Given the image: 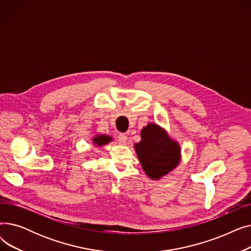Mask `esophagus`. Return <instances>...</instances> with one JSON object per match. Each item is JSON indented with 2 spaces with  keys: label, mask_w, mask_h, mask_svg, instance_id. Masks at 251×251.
<instances>
[{
  "label": "esophagus",
  "mask_w": 251,
  "mask_h": 251,
  "mask_svg": "<svg viewBox=\"0 0 251 251\" xmlns=\"http://www.w3.org/2000/svg\"><path fill=\"white\" fill-rule=\"evenodd\" d=\"M118 141L120 144H126L127 142V135L124 133H121L120 135L118 136Z\"/></svg>",
  "instance_id": "1"
}]
</instances>
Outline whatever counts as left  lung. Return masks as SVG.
Segmentation results:
<instances>
[{"instance_id":"obj_1","label":"left lung","mask_w":251,"mask_h":251,"mask_svg":"<svg viewBox=\"0 0 251 251\" xmlns=\"http://www.w3.org/2000/svg\"><path fill=\"white\" fill-rule=\"evenodd\" d=\"M141 140L135 151L147 175L154 180L171 172L180 162L179 144L170 139L166 131L156 124H149L141 130Z\"/></svg>"}]
</instances>
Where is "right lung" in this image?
<instances>
[{
    "instance_id": "add662e5",
    "label": "right lung",
    "mask_w": 251,
    "mask_h": 251,
    "mask_svg": "<svg viewBox=\"0 0 251 251\" xmlns=\"http://www.w3.org/2000/svg\"><path fill=\"white\" fill-rule=\"evenodd\" d=\"M92 140H94V143L97 144V146H103V144L110 142L112 138L108 135H98Z\"/></svg>"
}]
</instances>
